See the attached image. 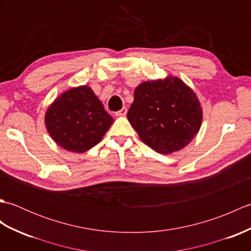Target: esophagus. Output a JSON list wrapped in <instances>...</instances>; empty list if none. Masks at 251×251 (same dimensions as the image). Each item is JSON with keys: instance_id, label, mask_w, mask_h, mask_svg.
<instances>
[{"instance_id": "1", "label": "esophagus", "mask_w": 251, "mask_h": 251, "mask_svg": "<svg viewBox=\"0 0 251 251\" xmlns=\"http://www.w3.org/2000/svg\"><path fill=\"white\" fill-rule=\"evenodd\" d=\"M126 113H127V108L126 106H123V108L120 111H117L115 114L117 116H123V115H126Z\"/></svg>"}]
</instances>
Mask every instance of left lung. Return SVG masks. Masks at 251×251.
I'll return each instance as SVG.
<instances>
[{
    "mask_svg": "<svg viewBox=\"0 0 251 251\" xmlns=\"http://www.w3.org/2000/svg\"><path fill=\"white\" fill-rule=\"evenodd\" d=\"M140 139L162 154L179 151L199 132L202 112L195 93L178 77L143 82L127 113Z\"/></svg>",
    "mask_w": 251,
    "mask_h": 251,
    "instance_id": "obj_1",
    "label": "left lung"
}]
</instances>
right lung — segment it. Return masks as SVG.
<instances>
[{"label": "right lung", "mask_w": 251, "mask_h": 251, "mask_svg": "<svg viewBox=\"0 0 251 251\" xmlns=\"http://www.w3.org/2000/svg\"><path fill=\"white\" fill-rule=\"evenodd\" d=\"M103 104L88 86H78L59 96L45 114V125L58 146L83 153L102 139L113 123Z\"/></svg>", "instance_id": "1"}]
</instances>
